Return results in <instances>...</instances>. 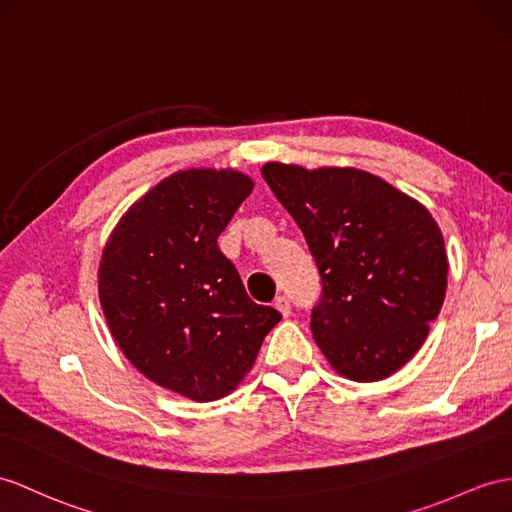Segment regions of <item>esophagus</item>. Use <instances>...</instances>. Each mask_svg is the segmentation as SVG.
Returning <instances> with one entry per match:
<instances>
[{
	"mask_svg": "<svg viewBox=\"0 0 512 512\" xmlns=\"http://www.w3.org/2000/svg\"><path fill=\"white\" fill-rule=\"evenodd\" d=\"M273 306H276V310H280V313H282L284 317H289V313H291V304H289V297H284V295H278V297H276V302H273Z\"/></svg>",
	"mask_w": 512,
	"mask_h": 512,
	"instance_id": "obj_1",
	"label": "esophagus"
}]
</instances>
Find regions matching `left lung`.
Masks as SVG:
<instances>
[{
	"instance_id": "left-lung-1",
	"label": "left lung",
	"mask_w": 512,
	"mask_h": 512,
	"mask_svg": "<svg viewBox=\"0 0 512 512\" xmlns=\"http://www.w3.org/2000/svg\"><path fill=\"white\" fill-rule=\"evenodd\" d=\"M260 171L319 269L323 295L310 319L319 350L345 378H389L441 313L450 265L439 223L363 169L265 162Z\"/></svg>"
}]
</instances>
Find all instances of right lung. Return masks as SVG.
Returning a JSON list of instances; mask_svg holds the SVG:
<instances>
[{"label":"right lung","instance_id":"obj_1","mask_svg":"<svg viewBox=\"0 0 512 512\" xmlns=\"http://www.w3.org/2000/svg\"><path fill=\"white\" fill-rule=\"evenodd\" d=\"M252 191L236 169L171 173L126 210L99 260V304L119 350L193 402L230 395L282 319L247 297L217 245Z\"/></svg>","mask_w":512,"mask_h":512}]
</instances>
